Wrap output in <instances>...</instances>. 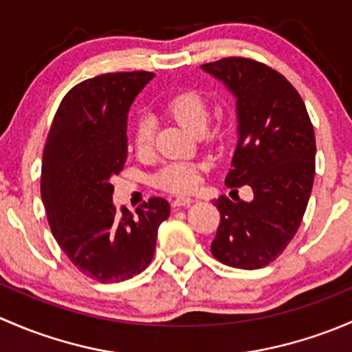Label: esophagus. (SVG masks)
<instances>
[{
  "mask_svg": "<svg viewBox=\"0 0 352 352\" xmlns=\"http://www.w3.org/2000/svg\"><path fill=\"white\" fill-rule=\"evenodd\" d=\"M193 201H195L193 198H190V197H177V198H175V201H173V205H175V206H188V205H191Z\"/></svg>",
  "mask_w": 352,
  "mask_h": 352,
  "instance_id": "esophagus-1",
  "label": "esophagus"
}]
</instances>
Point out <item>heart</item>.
<instances>
[{
  "instance_id": "obj_1",
  "label": "heart",
  "mask_w": 352,
  "mask_h": 352,
  "mask_svg": "<svg viewBox=\"0 0 352 352\" xmlns=\"http://www.w3.org/2000/svg\"><path fill=\"white\" fill-rule=\"evenodd\" d=\"M164 110L190 132L208 140H219L226 133V123L220 118L210 122V103L200 91L184 89L176 93L166 100ZM154 133L155 122L151 117H142L135 122L132 130V144L137 154H149L154 146ZM198 175H200V166L197 162L176 161L159 169L157 175L154 176V183L161 190L171 193H186L197 186Z\"/></svg>"
}]
</instances>
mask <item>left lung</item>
<instances>
[{"label": "left lung", "instance_id": "left-lung-1", "mask_svg": "<svg viewBox=\"0 0 352 352\" xmlns=\"http://www.w3.org/2000/svg\"><path fill=\"white\" fill-rule=\"evenodd\" d=\"M237 104V146L226 184L252 188V201L215 200L212 254L239 270L273 263L302 223L315 176V133L305 103L274 69L245 57L203 64ZM237 191V190H235Z\"/></svg>", "mask_w": 352, "mask_h": 352}]
</instances>
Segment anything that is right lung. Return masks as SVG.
<instances>
[{"instance_id": "obj_1", "label": "right lung", "mask_w": 352, "mask_h": 352, "mask_svg": "<svg viewBox=\"0 0 352 352\" xmlns=\"http://www.w3.org/2000/svg\"><path fill=\"white\" fill-rule=\"evenodd\" d=\"M152 72H113L76 85L60 101L43 149L41 193L54 239L81 273L118 283L142 273L169 217L164 198L135 215L113 205L111 177L126 161V118Z\"/></svg>"}]
</instances>
